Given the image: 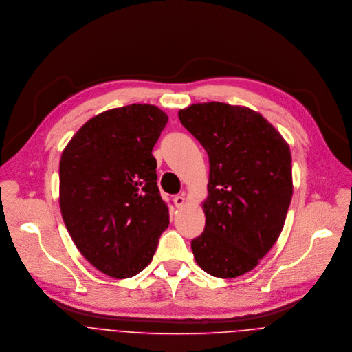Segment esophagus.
<instances>
[{
  "instance_id": "1",
  "label": "esophagus",
  "mask_w": 352,
  "mask_h": 352,
  "mask_svg": "<svg viewBox=\"0 0 352 352\" xmlns=\"http://www.w3.org/2000/svg\"><path fill=\"white\" fill-rule=\"evenodd\" d=\"M173 203H175L176 207H183L184 203H186L184 195H177V197H175V198H173Z\"/></svg>"
}]
</instances>
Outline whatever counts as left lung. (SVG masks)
Returning a JSON list of instances; mask_svg holds the SVG:
<instances>
[{"mask_svg":"<svg viewBox=\"0 0 352 352\" xmlns=\"http://www.w3.org/2000/svg\"><path fill=\"white\" fill-rule=\"evenodd\" d=\"M210 162L204 232L191 241L207 274L230 279L253 270L276 243L293 197L290 148L247 107L211 101L179 111Z\"/></svg>","mask_w":352,"mask_h":352,"instance_id":"8db88e82","label":"left lung"}]
</instances>
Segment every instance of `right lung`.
<instances>
[{"label":"right lung","instance_id":"add662e5","mask_svg":"<svg viewBox=\"0 0 352 352\" xmlns=\"http://www.w3.org/2000/svg\"><path fill=\"white\" fill-rule=\"evenodd\" d=\"M168 123L151 104L89 119L59 161V206L81 254L102 274L126 279L149 265L169 211L151 151Z\"/></svg>","mask_w":352,"mask_h":352}]
</instances>
